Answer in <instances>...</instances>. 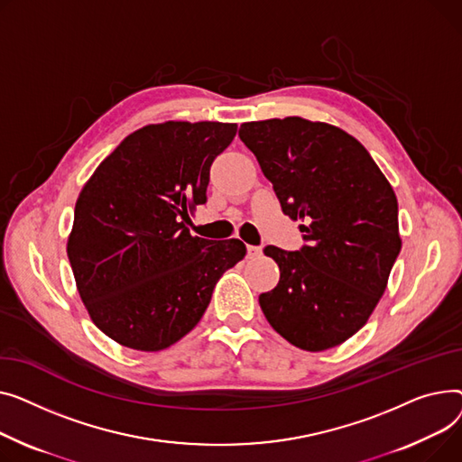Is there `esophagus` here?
<instances>
[{"instance_id": "obj_1", "label": "esophagus", "mask_w": 462, "mask_h": 462, "mask_svg": "<svg viewBox=\"0 0 462 462\" xmlns=\"http://www.w3.org/2000/svg\"><path fill=\"white\" fill-rule=\"evenodd\" d=\"M246 250H248V257H250V259L261 257V248H259V246H250V244H248Z\"/></svg>"}]
</instances>
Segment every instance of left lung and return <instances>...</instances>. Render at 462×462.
I'll return each mask as SVG.
<instances>
[{
	"instance_id": "1",
	"label": "left lung",
	"mask_w": 462,
	"mask_h": 462,
	"mask_svg": "<svg viewBox=\"0 0 462 462\" xmlns=\"http://www.w3.org/2000/svg\"><path fill=\"white\" fill-rule=\"evenodd\" d=\"M238 135L308 240L300 252L264 248L280 282L259 294L261 310L298 348L337 346L367 322L401 252L393 188L339 126L292 116L244 123Z\"/></svg>"
}]
</instances>
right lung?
Here are the masks:
<instances>
[{"mask_svg": "<svg viewBox=\"0 0 462 462\" xmlns=\"http://www.w3.org/2000/svg\"><path fill=\"white\" fill-rule=\"evenodd\" d=\"M236 123L147 125L106 156L81 188L67 255L95 327L123 346L164 350L194 330L214 285L246 255L238 238L189 235L214 158Z\"/></svg>", "mask_w": 462, "mask_h": 462, "instance_id": "right-lung-1", "label": "right lung"}]
</instances>
